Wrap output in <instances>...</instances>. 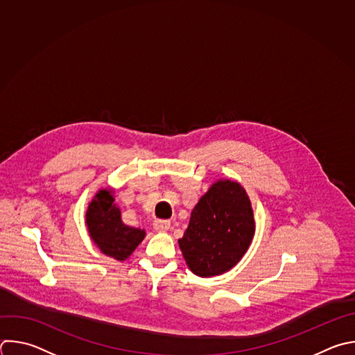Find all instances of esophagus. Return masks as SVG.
<instances>
[{
  "label": "esophagus",
  "instance_id": "esophagus-1",
  "mask_svg": "<svg viewBox=\"0 0 355 355\" xmlns=\"http://www.w3.org/2000/svg\"><path fill=\"white\" fill-rule=\"evenodd\" d=\"M153 227L157 232H166L170 228V221L168 220H156L153 223Z\"/></svg>",
  "mask_w": 355,
  "mask_h": 355
}]
</instances>
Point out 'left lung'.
<instances>
[{
  "label": "left lung",
  "instance_id": "1",
  "mask_svg": "<svg viewBox=\"0 0 355 355\" xmlns=\"http://www.w3.org/2000/svg\"><path fill=\"white\" fill-rule=\"evenodd\" d=\"M254 234V210L245 189L235 181L218 180L192 209L178 244L188 268L196 276L211 277L241 261Z\"/></svg>",
  "mask_w": 355,
  "mask_h": 355
}]
</instances>
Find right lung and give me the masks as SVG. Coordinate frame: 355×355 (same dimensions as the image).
<instances>
[{
	"label": "right lung",
	"mask_w": 355,
	"mask_h": 355,
	"mask_svg": "<svg viewBox=\"0 0 355 355\" xmlns=\"http://www.w3.org/2000/svg\"><path fill=\"white\" fill-rule=\"evenodd\" d=\"M112 193V189H100L94 195L86 210V225L90 239L104 255L125 261L144 241L146 232L123 223Z\"/></svg>",
	"instance_id": "1"
}]
</instances>
